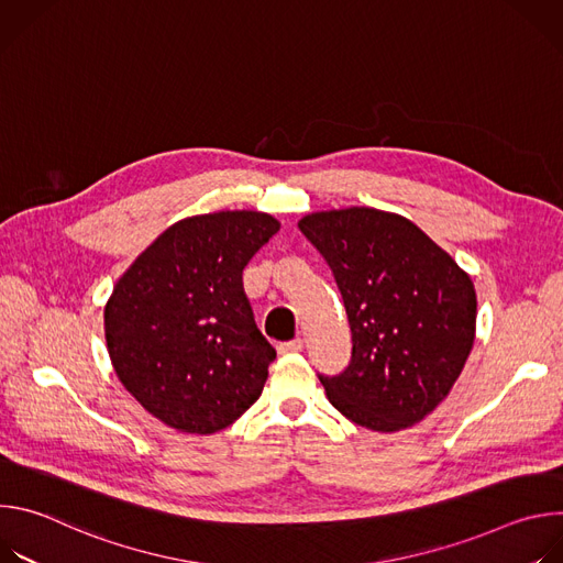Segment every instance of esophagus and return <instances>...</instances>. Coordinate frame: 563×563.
I'll return each mask as SVG.
<instances>
[{
  "label": "esophagus",
  "mask_w": 563,
  "mask_h": 563,
  "mask_svg": "<svg viewBox=\"0 0 563 563\" xmlns=\"http://www.w3.org/2000/svg\"><path fill=\"white\" fill-rule=\"evenodd\" d=\"M302 352V341L294 339V341H285L278 345V354H298Z\"/></svg>",
  "instance_id": "1"
}]
</instances>
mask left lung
<instances>
[{
	"label": "left lung",
	"mask_w": 563,
	"mask_h": 563,
	"mask_svg": "<svg viewBox=\"0 0 563 563\" xmlns=\"http://www.w3.org/2000/svg\"><path fill=\"white\" fill-rule=\"evenodd\" d=\"M298 229L330 265L352 330V361L318 374L330 404L361 428L398 432L452 389L474 343L470 276L404 216L352 207Z\"/></svg>",
	"instance_id": "8db88e82"
}]
</instances>
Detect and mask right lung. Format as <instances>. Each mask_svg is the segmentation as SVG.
I'll return each instance as SVG.
<instances>
[{"mask_svg":"<svg viewBox=\"0 0 563 563\" xmlns=\"http://www.w3.org/2000/svg\"><path fill=\"white\" fill-rule=\"evenodd\" d=\"M278 229L261 211L185 218L113 287L104 309L109 356L155 419L213 434L258 400L276 350L256 328L243 269Z\"/></svg>","mask_w":563,"mask_h":563,"instance_id":"add662e5","label":"right lung"}]
</instances>
